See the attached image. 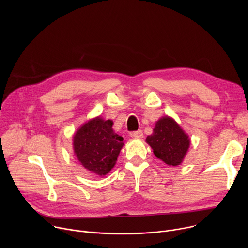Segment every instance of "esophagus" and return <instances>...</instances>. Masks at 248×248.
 <instances>
[{"instance_id":"1","label":"esophagus","mask_w":248,"mask_h":248,"mask_svg":"<svg viewBox=\"0 0 248 248\" xmlns=\"http://www.w3.org/2000/svg\"><path fill=\"white\" fill-rule=\"evenodd\" d=\"M132 137H134V138H137V139H141L143 137V132L141 131V130H136V131H133V132H131V134H130Z\"/></svg>"}]
</instances>
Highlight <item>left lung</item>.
<instances>
[{
    "label": "left lung",
    "instance_id": "obj_1",
    "mask_svg": "<svg viewBox=\"0 0 248 248\" xmlns=\"http://www.w3.org/2000/svg\"><path fill=\"white\" fill-rule=\"evenodd\" d=\"M146 142L158 159L174 167L184 161L190 145V139L178 123L166 116L156 123L153 133L147 136Z\"/></svg>",
    "mask_w": 248,
    "mask_h": 248
}]
</instances>
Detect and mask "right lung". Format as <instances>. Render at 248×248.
Wrapping results in <instances>:
<instances>
[{"label":"right lung","mask_w":248,"mask_h":248,"mask_svg":"<svg viewBox=\"0 0 248 248\" xmlns=\"http://www.w3.org/2000/svg\"><path fill=\"white\" fill-rule=\"evenodd\" d=\"M113 121L96 117L81 125L74 135V151L78 162L87 170L107 174L115 166L124 138L117 134Z\"/></svg>","instance_id":"obj_1"}]
</instances>
